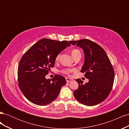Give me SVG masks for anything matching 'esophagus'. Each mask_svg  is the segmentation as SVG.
<instances>
[{
    "instance_id": "obj_1",
    "label": "esophagus",
    "mask_w": 129,
    "mask_h": 129,
    "mask_svg": "<svg viewBox=\"0 0 129 129\" xmlns=\"http://www.w3.org/2000/svg\"><path fill=\"white\" fill-rule=\"evenodd\" d=\"M66 81H67V82H72L73 81V79H70V78H66Z\"/></svg>"
}]
</instances>
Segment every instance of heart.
Segmentation results:
<instances>
[{
    "label": "heart",
    "mask_w": 129,
    "mask_h": 129,
    "mask_svg": "<svg viewBox=\"0 0 129 129\" xmlns=\"http://www.w3.org/2000/svg\"><path fill=\"white\" fill-rule=\"evenodd\" d=\"M71 54H72V56L74 58V59H75V58L79 57V56H81V53L80 50L79 49H73L71 51ZM60 58V54H58L55 57V61L57 62V61H59ZM74 71H75V70H74V69L64 68V69H62V71H61V72L62 74H65V75H69V74H71V73L74 72Z\"/></svg>",
    "instance_id": "b5f03b06"
}]
</instances>
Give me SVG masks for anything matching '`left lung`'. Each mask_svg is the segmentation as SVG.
<instances>
[{"label": "left lung", "mask_w": 129, "mask_h": 129, "mask_svg": "<svg viewBox=\"0 0 129 129\" xmlns=\"http://www.w3.org/2000/svg\"><path fill=\"white\" fill-rule=\"evenodd\" d=\"M69 42L83 49L85 60L81 72L89 79L84 84L81 79L76 80L79 88L74 96L85 105L98 104L107 98L114 84L115 72L111 62L104 50L94 42L88 39Z\"/></svg>", "instance_id": "8db88e82"}]
</instances>
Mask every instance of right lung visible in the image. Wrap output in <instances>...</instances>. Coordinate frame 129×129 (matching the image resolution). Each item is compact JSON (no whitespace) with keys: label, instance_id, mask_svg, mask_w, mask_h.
<instances>
[{"label":"right lung","instance_id":"obj_1","mask_svg":"<svg viewBox=\"0 0 129 129\" xmlns=\"http://www.w3.org/2000/svg\"><path fill=\"white\" fill-rule=\"evenodd\" d=\"M71 45L66 41L42 39L23 55L18 69V85L26 98L35 104L45 105L55 100L61 88L66 84L65 78L56 74L46 79L55 57Z\"/></svg>","mask_w":129,"mask_h":129}]
</instances>
